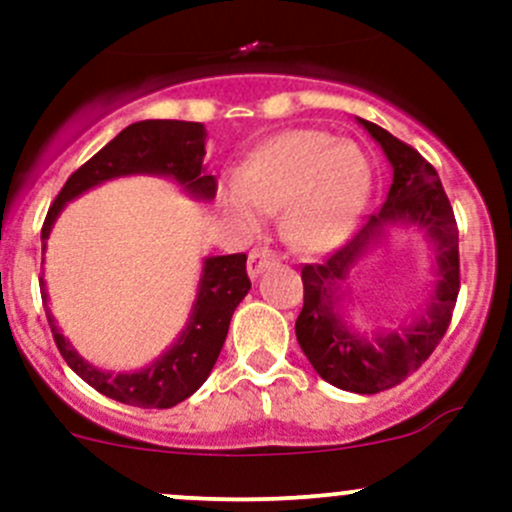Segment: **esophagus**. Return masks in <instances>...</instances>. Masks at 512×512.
I'll list each match as a JSON object with an SVG mask.
<instances>
[{
	"label": "esophagus",
	"mask_w": 512,
	"mask_h": 512,
	"mask_svg": "<svg viewBox=\"0 0 512 512\" xmlns=\"http://www.w3.org/2000/svg\"><path fill=\"white\" fill-rule=\"evenodd\" d=\"M277 262V255L272 250H267V247H255V250L250 252V257H247V275L255 280L260 272H265L267 267H272Z\"/></svg>",
	"instance_id": "34e87169"
}]
</instances>
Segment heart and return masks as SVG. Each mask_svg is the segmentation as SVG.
I'll return each mask as SVG.
<instances>
[{"instance_id": "heart-1", "label": "heart", "mask_w": 512, "mask_h": 512, "mask_svg": "<svg viewBox=\"0 0 512 512\" xmlns=\"http://www.w3.org/2000/svg\"><path fill=\"white\" fill-rule=\"evenodd\" d=\"M371 193L364 151L327 131L294 128L247 156L220 205L247 230L280 213L287 240L309 252L337 247L354 230Z\"/></svg>"}]
</instances>
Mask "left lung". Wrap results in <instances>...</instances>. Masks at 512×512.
<instances>
[{
  "label": "left lung",
  "mask_w": 512,
  "mask_h": 512,
  "mask_svg": "<svg viewBox=\"0 0 512 512\" xmlns=\"http://www.w3.org/2000/svg\"><path fill=\"white\" fill-rule=\"evenodd\" d=\"M394 168L389 195L376 215L344 247L319 265L302 267L304 304L294 332L309 364L324 381L352 394H379L401 384L431 356L451 324L461 287L458 227L436 168L421 153L376 123L356 118ZM396 224H414L437 255V282L427 307L399 330L372 333L348 324L346 280L355 262Z\"/></svg>",
  "instance_id": "obj_1"
}]
</instances>
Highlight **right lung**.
Wrapping results in <instances>:
<instances>
[{
	"instance_id": "add662e5",
	"label": "right lung",
	"mask_w": 512,
	"mask_h": 512,
	"mask_svg": "<svg viewBox=\"0 0 512 512\" xmlns=\"http://www.w3.org/2000/svg\"><path fill=\"white\" fill-rule=\"evenodd\" d=\"M205 138L208 131L203 123L190 121H138L123 128L94 158L71 173L56 195L41 227V252H46L49 232L64 205L106 180L126 175H160L180 185L193 200L210 203L218 190V180L205 170ZM245 262L247 255L242 252L205 257L188 324L156 361L138 371L116 374L98 369L76 352L51 314L44 277L39 280L41 302L64 361L98 394L138 409H170L193 396L213 371L230 329L232 312L250 292Z\"/></svg>"
}]
</instances>
